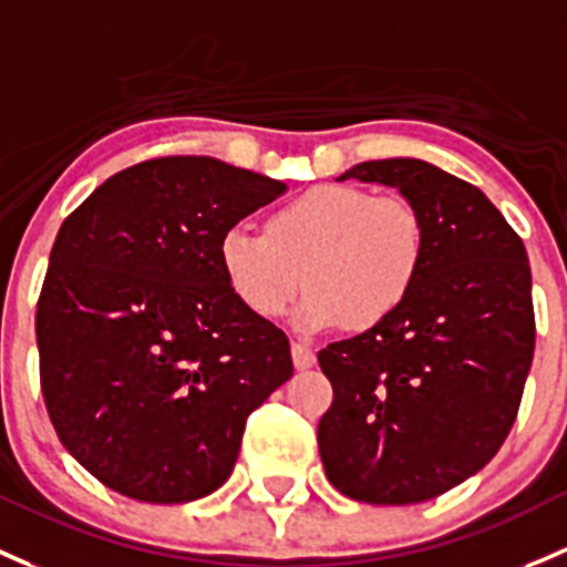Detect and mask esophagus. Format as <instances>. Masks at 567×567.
I'll use <instances>...</instances> for the list:
<instances>
[{"instance_id": "34e87169", "label": "esophagus", "mask_w": 567, "mask_h": 567, "mask_svg": "<svg viewBox=\"0 0 567 567\" xmlns=\"http://www.w3.org/2000/svg\"><path fill=\"white\" fill-rule=\"evenodd\" d=\"M290 353H293L296 369H309L315 363V350L307 348V344L293 342V344H290Z\"/></svg>"}]
</instances>
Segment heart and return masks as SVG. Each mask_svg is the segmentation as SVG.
<instances>
[{
	"instance_id": "1",
	"label": "heart",
	"mask_w": 567,
	"mask_h": 567,
	"mask_svg": "<svg viewBox=\"0 0 567 567\" xmlns=\"http://www.w3.org/2000/svg\"><path fill=\"white\" fill-rule=\"evenodd\" d=\"M426 247L413 200L318 184L274 208L266 234L225 230L217 258L230 293L258 318H282L307 285L312 293L296 315L303 331H372L410 301Z\"/></svg>"
}]
</instances>
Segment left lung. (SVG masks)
<instances>
[{
  "mask_svg": "<svg viewBox=\"0 0 567 567\" xmlns=\"http://www.w3.org/2000/svg\"><path fill=\"white\" fill-rule=\"evenodd\" d=\"M344 178L413 200L429 247L399 315L318 353L333 385L320 458L359 503H424L484 470L519 413L535 350L527 249L478 187L424 159H372Z\"/></svg>",
  "mask_w": 567,
  "mask_h": 567,
  "instance_id": "left-lung-1",
  "label": "left lung"
}]
</instances>
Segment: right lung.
I'll return each instance as SVG.
<instances>
[{"mask_svg":"<svg viewBox=\"0 0 567 567\" xmlns=\"http://www.w3.org/2000/svg\"><path fill=\"white\" fill-rule=\"evenodd\" d=\"M285 184L214 157H159L100 184L53 241L40 383L59 440L113 492L189 503L228 481L247 415L293 374L244 309L219 236Z\"/></svg>","mask_w":567,"mask_h":567,"instance_id":"add662e5","label":"right lung"}]
</instances>
